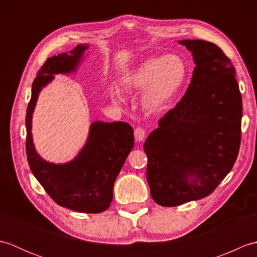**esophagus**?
<instances>
[{
    "instance_id": "obj_1",
    "label": "esophagus",
    "mask_w": 257,
    "mask_h": 257,
    "mask_svg": "<svg viewBox=\"0 0 257 257\" xmlns=\"http://www.w3.org/2000/svg\"><path fill=\"white\" fill-rule=\"evenodd\" d=\"M145 137H146V132H145L144 128L138 127V128L135 129V139H136V141L141 143V141H144Z\"/></svg>"
}]
</instances>
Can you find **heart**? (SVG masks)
Instances as JSON below:
<instances>
[{
	"label": "heart",
	"instance_id": "1",
	"mask_svg": "<svg viewBox=\"0 0 257 257\" xmlns=\"http://www.w3.org/2000/svg\"><path fill=\"white\" fill-rule=\"evenodd\" d=\"M189 67L187 62L178 54L151 56L124 74L121 87L124 91L143 90L140 102L147 112L157 114L172 105L187 81ZM111 98L122 102L121 91L113 89Z\"/></svg>",
	"mask_w": 257,
	"mask_h": 257
}]
</instances>
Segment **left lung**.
I'll return each instance as SVG.
<instances>
[{"label": "left lung", "instance_id": "obj_1", "mask_svg": "<svg viewBox=\"0 0 257 257\" xmlns=\"http://www.w3.org/2000/svg\"><path fill=\"white\" fill-rule=\"evenodd\" d=\"M195 67L187 92L144 144L156 203L177 206L211 194L232 170L241 144L242 96L219 46L182 40Z\"/></svg>", "mask_w": 257, "mask_h": 257}]
</instances>
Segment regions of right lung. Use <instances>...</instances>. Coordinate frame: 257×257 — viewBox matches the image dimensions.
<instances>
[{
	"instance_id": "obj_1",
	"label": "right lung",
	"mask_w": 257,
	"mask_h": 257,
	"mask_svg": "<svg viewBox=\"0 0 257 257\" xmlns=\"http://www.w3.org/2000/svg\"><path fill=\"white\" fill-rule=\"evenodd\" d=\"M88 47V44H78L69 53L52 56L37 73L26 110V155L34 177L58 205L81 213H100L110 205L113 183L134 148L132 125L123 121H94L86 144L66 163L43 159L35 149L32 135L33 112L40 92L55 75L75 73Z\"/></svg>"
}]
</instances>
